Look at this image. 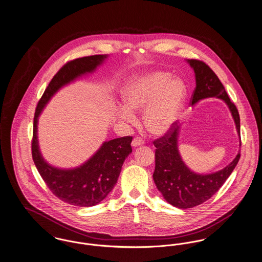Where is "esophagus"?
<instances>
[{"mask_svg":"<svg viewBox=\"0 0 262 262\" xmlns=\"http://www.w3.org/2000/svg\"><path fill=\"white\" fill-rule=\"evenodd\" d=\"M143 144H144V140L141 139L140 137H135L133 139V141H132V145L134 147H137V146H139V145H143Z\"/></svg>","mask_w":262,"mask_h":262,"instance_id":"34e87169","label":"esophagus"}]
</instances>
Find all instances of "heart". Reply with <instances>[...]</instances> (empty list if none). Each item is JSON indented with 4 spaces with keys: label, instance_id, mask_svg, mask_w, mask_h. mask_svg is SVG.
<instances>
[{
    "label": "heart",
    "instance_id": "1",
    "mask_svg": "<svg viewBox=\"0 0 262 262\" xmlns=\"http://www.w3.org/2000/svg\"><path fill=\"white\" fill-rule=\"evenodd\" d=\"M186 85L178 77L163 71L146 72L133 77L123 93L125 107L119 116L132 122V111L143 113V124L153 135H163L174 125L186 98Z\"/></svg>",
    "mask_w": 262,
    "mask_h": 262
}]
</instances>
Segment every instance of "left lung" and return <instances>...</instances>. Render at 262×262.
I'll use <instances>...</instances> for the list:
<instances>
[{"label": "left lung", "instance_id": "8db88e82", "mask_svg": "<svg viewBox=\"0 0 262 262\" xmlns=\"http://www.w3.org/2000/svg\"><path fill=\"white\" fill-rule=\"evenodd\" d=\"M187 62L195 74L196 86L191 96V105L211 97L223 100L235 121L241 146L239 115L220 79L205 62L193 59ZM180 128L181 125L174 122L165 136L153 141L156 147L153 180L158 190L170 204L181 209H187L203 203L218 191L237 166L241 153L238 152L236 158L220 171L206 174L194 173L182 160L178 149Z\"/></svg>", "mask_w": 262, "mask_h": 262}]
</instances>
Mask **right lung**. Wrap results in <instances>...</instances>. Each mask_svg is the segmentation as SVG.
Returning <instances> with one entry per match:
<instances>
[{
  "instance_id": "right-lung-1",
  "label": "right lung",
  "mask_w": 262,
  "mask_h": 262,
  "mask_svg": "<svg viewBox=\"0 0 262 262\" xmlns=\"http://www.w3.org/2000/svg\"><path fill=\"white\" fill-rule=\"evenodd\" d=\"M108 55H94L67 62L54 75L38 102L33 120L31 143L32 158L39 174L53 194L59 200L79 207L100 203L115 187L125 158L132 153V137H119L105 141L96 153L81 166L74 169H59L44 160L37 139L38 118L53 95L62 86L81 75L94 72Z\"/></svg>"
}]
</instances>
